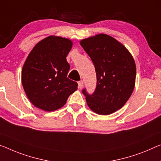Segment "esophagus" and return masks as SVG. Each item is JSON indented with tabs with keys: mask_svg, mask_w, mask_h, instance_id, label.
<instances>
[{
	"mask_svg": "<svg viewBox=\"0 0 161 161\" xmlns=\"http://www.w3.org/2000/svg\"><path fill=\"white\" fill-rule=\"evenodd\" d=\"M83 85H84V82H83V81H78V86H79V87L80 88H81L83 87Z\"/></svg>",
	"mask_w": 161,
	"mask_h": 161,
	"instance_id": "obj_1",
	"label": "esophagus"
}]
</instances>
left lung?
Masks as SVG:
<instances>
[{"label":"left lung","mask_w":161,"mask_h":161,"mask_svg":"<svg viewBox=\"0 0 161 161\" xmlns=\"http://www.w3.org/2000/svg\"><path fill=\"white\" fill-rule=\"evenodd\" d=\"M80 45L93 62L97 76L94 93L82 90L88 106L97 114H111L125 105L134 90V58L123 44L105 34L81 40Z\"/></svg>","instance_id":"obj_1"}]
</instances>
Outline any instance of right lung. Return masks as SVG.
<instances>
[{
    "mask_svg": "<svg viewBox=\"0 0 161 161\" xmlns=\"http://www.w3.org/2000/svg\"><path fill=\"white\" fill-rule=\"evenodd\" d=\"M73 42L50 35L37 42L24 64L21 82L30 102L45 111H54L66 104L77 90V83L67 78L66 61Z\"/></svg>",
    "mask_w": 161,
    "mask_h": 161,
    "instance_id": "obj_1",
    "label": "right lung"
}]
</instances>
